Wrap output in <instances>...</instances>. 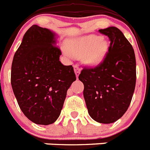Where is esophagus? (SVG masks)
Wrapping results in <instances>:
<instances>
[{"label": "esophagus", "mask_w": 150, "mask_h": 150, "mask_svg": "<svg viewBox=\"0 0 150 150\" xmlns=\"http://www.w3.org/2000/svg\"><path fill=\"white\" fill-rule=\"evenodd\" d=\"M74 70H75V75H76V77L78 78V75H79V74H80L81 72V69L79 68V67L77 65L74 66Z\"/></svg>", "instance_id": "esophagus-1"}]
</instances>
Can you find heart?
Returning <instances> with one entry per match:
<instances>
[{
  "instance_id": "heart-1",
  "label": "heart",
  "mask_w": 150,
  "mask_h": 150,
  "mask_svg": "<svg viewBox=\"0 0 150 150\" xmlns=\"http://www.w3.org/2000/svg\"><path fill=\"white\" fill-rule=\"evenodd\" d=\"M107 52V42L95 35L70 40L67 44V49H64L66 55L69 57L74 56L83 58V62L91 67L100 64Z\"/></svg>"
}]
</instances>
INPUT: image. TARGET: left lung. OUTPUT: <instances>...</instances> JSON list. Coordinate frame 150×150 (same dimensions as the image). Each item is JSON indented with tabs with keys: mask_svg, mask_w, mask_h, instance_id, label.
<instances>
[{
	"mask_svg": "<svg viewBox=\"0 0 150 150\" xmlns=\"http://www.w3.org/2000/svg\"><path fill=\"white\" fill-rule=\"evenodd\" d=\"M98 31L110 40L104 60L93 68H83L78 79L83 83V97L89 115L100 123L114 122L128 110L136 83L134 49L116 27Z\"/></svg>",
	"mask_w": 150,
	"mask_h": 150,
	"instance_id": "8db88e82",
	"label": "left lung"
}]
</instances>
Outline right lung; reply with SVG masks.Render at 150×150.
Returning <instances> with one entry per match:
<instances>
[{
  "label": "right lung",
  "instance_id": "right-lung-1",
  "mask_svg": "<svg viewBox=\"0 0 150 150\" xmlns=\"http://www.w3.org/2000/svg\"><path fill=\"white\" fill-rule=\"evenodd\" d=\"M56 34L33 25L24 35L11 68L13 93L23 114L38 125L57 120L67 93L76 80L72 66L60 61Z\"/></svg>",
  "mask_w": 150,
  "mask_h": 150
}]
</instances>
